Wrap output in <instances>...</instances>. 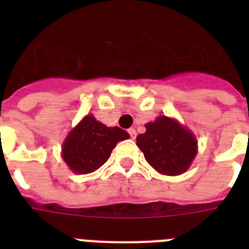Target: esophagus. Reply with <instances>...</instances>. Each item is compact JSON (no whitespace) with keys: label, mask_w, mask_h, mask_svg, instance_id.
Instances as JSON below:
<instances>
[{"label":"esophagus","mask_w":249,"mask_h":249,"mask_svg":"<svg viewBox=\"0 0 249 249\" xmlns=\"http://www.w3.org/2000/svg\"><path fill=\"white\" fill-rule=\"evenodd\" d=\"M128 133L129 134H130V137H132L133 140H134V138H136V136H137V132H136V129H133V128H130L128 130Z\"/></svg>","instance_id":"esophagus-1"}]
</instances>
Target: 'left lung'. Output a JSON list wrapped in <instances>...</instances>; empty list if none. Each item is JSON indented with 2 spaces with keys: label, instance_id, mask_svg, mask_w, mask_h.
Wrapping results in <instances>:
<instances>
[{
  "label": "left lung",
  "instance_id": "1",
  "mask_svg": "<svg viewBox=\"0 0 249 249\" xmlns=\"http://www.w3.org/2000/svg\"><path fill=\"white\" fill-rule=\"evenodd\" d=\"M137 146L150 165L165 176H179L193 164L197 154L196 137L173 117L159 116L150 121Z\"/></svg>",
  "mask_w": 249,
  "mask_h": 249
}]
</instances>
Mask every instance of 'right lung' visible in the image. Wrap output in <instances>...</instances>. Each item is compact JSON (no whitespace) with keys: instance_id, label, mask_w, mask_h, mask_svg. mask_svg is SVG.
<instances>
[{"instance_id":"1","label":"right lung","mask_w":249,"mask_h":249,"mask_svg":"<svg viewBox=\"0 0 249 249\" xmlns=\"http://www.w3.org/2000/svg\"><path fill=\"white\" fill-rule=\"evenodd\" d=\"M128 138L125 130L106 126L89 113L67 134L62 144V158L73 173H91L108 160L117 142Z\"/></svg>"}]
</instances>
